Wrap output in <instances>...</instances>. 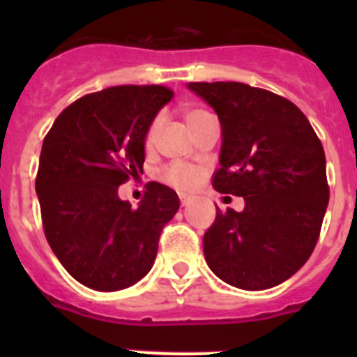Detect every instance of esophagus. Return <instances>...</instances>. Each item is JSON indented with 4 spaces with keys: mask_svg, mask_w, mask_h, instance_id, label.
Returning <instances> with one entry per match:
<instances>
[{
    "mask_svg": "<svg viewBox=\"0 0 357 357\" xmlns=\"http://www.w3.org/2000/svg\"><path fill=\"white\" fill-rule=\"evenodd\" d=\"M178 198H181V204H182V206H185V204H188V200H189L188 195H184V193L178 195Z\"/></svg>",
    "mask_w": 357,
    "mask_h": 357,
    "instance_id": "obj_1",
    "label": "esophagus"
}]
</instances>
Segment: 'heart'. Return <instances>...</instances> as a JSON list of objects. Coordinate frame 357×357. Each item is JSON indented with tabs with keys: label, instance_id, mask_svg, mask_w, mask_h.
I'll list each match as a JSON object with an SVG mask.
<instances>
[{
	"label": "heart",
	"instance_id": "obj_1",
	"mask_svg": "<svg viewBox=\"0 0 357 357\" xmlns=\"http://www.w3.org/2000/svg\"><path fill=\"white\" fill-rule=\"evenodd\" d=\"M204 114H207L206 110L198 109V107H189V109H185L184 118H185V123H188V127L193 121H197L198 118H202ZM159 125H160V121L159 119H155V121L151 123L150 127H148V132H146V143L148 144H151L153 143V139H155L157 130H159ZM159 176L164 184L181 189V191H188V189H191L197 185L198 176L200 175H198L197 169L191 168V166H188V164L172 162L160 169Z\"/></svg>",
	"mask_w": 357,
	"mask_h": 357
}]
</instances>
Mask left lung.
<instances>
[{
  "label": "left lung",
  "mask_w": 357,
  "mask_h": 357,
  "mask_svg": "<svg viewBox=\"0 0 357 357\" xmlns=\"http://www.w3.org/2000/svg\"><path fill=\"white\" fill-rule=\"evenodd\" d=\"M222 125L213 188L245 198L204 234L209 268L227 284L257 291L284 282L313 254L329 204L326 153L295 103L241 82H191Z\"/></svg>",
  "instance_id": "left-lung-1"
}]
</instances>
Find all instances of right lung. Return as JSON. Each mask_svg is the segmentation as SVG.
<instances>
[{
    "label": "right lung",
    "instance_id": "obj_1",
    "mask_svg": "<svg viewBox=\"0 0 357 357\" xmlns=\"http://www.w3.org/2000/svg\"><path fill=\"white\" fill-rule=\"evenodd\" d=\"M173 98L164 85H118L66 107L44 137L36 191L44 234L80 284L118 291L143 279L164 225L178 211L168 185L148 182L139 207L118 188L143 173L144 139Z\"/></svg>",
    "mask_w": 357,
    "mask_h": 357
}]
</instances>
